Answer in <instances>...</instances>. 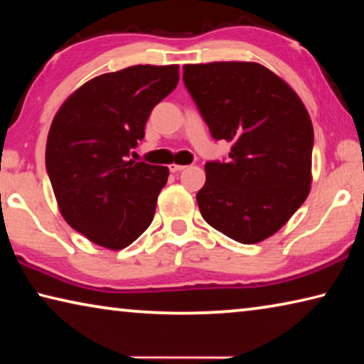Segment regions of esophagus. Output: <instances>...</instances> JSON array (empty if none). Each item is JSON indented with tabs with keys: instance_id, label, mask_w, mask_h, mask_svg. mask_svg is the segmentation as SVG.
<instances>
[{
	"instance_id": "esophagus-1",
	"label": "esophagus",
	"mask_w": 364,
	"mask_h": 364,
	"mask_svg": "<svg viewBox=\"0 0 364 364\" xmlns=\"http://www.w3.org/2000/svg\"><path fill=\"white\" fill-rule=\"evenodd\" d=\"M186 168V165H178V164H171L170 165V171L171 173H178V171H181Z\"/></svg>"
}]
</instances>
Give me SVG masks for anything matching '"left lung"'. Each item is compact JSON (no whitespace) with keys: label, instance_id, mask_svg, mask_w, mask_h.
<instances>
[{"label":"left lung","instance_id":"left-lung-1","mask_svg":"<svg viewBox=\"0 0 364 364\" xmlns=\"http://www.w3.org/2000/svg\"><path fill=\"white\" fill-rule=\"evenodd\" d=\"M183 80L226 162L205 164L197 205L208 225L241 244L273 236L311 184L313 125L297 93L257 63L186 64Z\"/></svg>","mask_w":364,"mask_h":364}]
</instances>
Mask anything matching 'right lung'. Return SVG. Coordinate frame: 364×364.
I'll use <instances>...</instances> for the list:
<instances>
[{
    "label": "right lung",
    "mask_w": 364,
    "mask_h": 364,
    "mask_svg": "<svg viewBox=\"0 0 364 364\" xmlns=\"http://www.w3.org/2000/svg\"><path fill=\"white\" fill-rule=\"evenodd\" d=\"M178 65H133L91 78L54 115L46 170L60 215L109 250L125 249L156 213L168 168L125 157L151 110L176 88Z\"/></svg>",
    "instance_id": "right-lung-1"
}]
</instances>
